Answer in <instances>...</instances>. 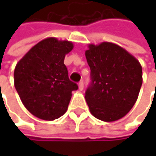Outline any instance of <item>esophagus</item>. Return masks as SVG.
<instances>
[{
  "mask_svg": "<svg viewBox=\"0 0 156 156\" xmlns=\"http://www.w3.org/2000/svg\"><path fill=\"white\" fill-rule=\"evenodd\" d=\"M83 88H84V83H83V81H80L78 83V89L79 90H83Z\"/></svg>",
  "mask_w": 156,
  "mask_h": 156,
  "instance_id": "34e87169",
  "label": "esophagus"
}]
</instances>
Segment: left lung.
Masks as SVG:
<instances>
[{"instance_id": "8db88e82", "label": "left lung", "mask_w": 156, "mask_h": 156, "mask_svg": "<svg viewBox=\"0 0 156 156\" xmlns=\"http://www.w3.org/2000/svg\"><path fill=\"white\" fill-rule=\"evenodd\" d=\"M85 54L91 70L85 95L90 113L104 122L124 117L136 102L143 83L139 61L111 42L89 44Z\"/></svg>"}]
</instances>
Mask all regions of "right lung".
Returning <instances> with one entry per match:
<instances>
[{"label": "right lung", "instance_id": "right-lung-1", "mask_svg": "<svg viewBox=\"0 0 156 156\" xmlns=\"http://www.w3.org/2000/svg\"><path fill=\"white\" fill-rule=\"evenodd\" d=\"M73 43L56 38L42 40L17 63L14 86L27 110L38 118L52 121L68 110L78 85L69 78L65 56Z\"/></svg>", "mask_w": 156, "mask_h": 156}]
</instances>
